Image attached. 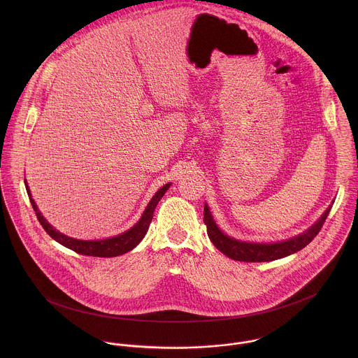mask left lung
Listing matches in <instances>:
<instances>
[{
	"label": "left lung",
	"mask_w": 358,
	"mask_h": 358,
	"mask_svg": "<svg viewBox=\"0 0 358 358\" xmlns=\"http://www.w3.org/2000/svg\"><path fill=\"white\" fill-rule=\"evenodd\" d=\"M334 203V201H332ZM332 205L327 208V210L321 215V217L302 234L292 237L289 240L278 241V243H251V241H241L224 234L208 208L204 206V222L206 224V233L212 244L226 256L240 262H271L275 259H281L285 256L292 255L302 248H305L308 243L314 240V237L321 230Z\"/></svg>",
	"instance_id": "left-lung-1"
}]
</instances>
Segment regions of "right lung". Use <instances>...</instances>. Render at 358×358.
Segmentation results:
<instances>
[{
	"label": "right lung",
	"mask_w": 358,
	"mask_h": 358,
	"mask_svg": "<svg viewBox=\"0 0 358 358\" xmlns=\"http://www.w3.org/2000/svg\"><path fill=\"white\" fill-rule=\"evenodd\" d=\"M26 185V190L27 194L30 197V203L33 205L37 219L40 220L41 226L44 227V230L51 236L55 241H57L59 244H62L63 247L81 254V255L87 256H98V257H111V256L124 255L129 251H132L146 236L150 222L153 219L154 209L158 204V201L162 199V196L165 194V192L169 189L171 183L164 185L161 189H158V192L153 196V199L150 200V203L146 206V209L143 210L141 219L127 231L110 237V238H104V240H77V238H71L60 231H57L52 224L47 222V219L41 215L38 206L36 205V201L31 199V193L30 189L27 186V182L24 180Z\"/></svg>",
	"instance_id": "right-lung-1"
}]
</instances>
